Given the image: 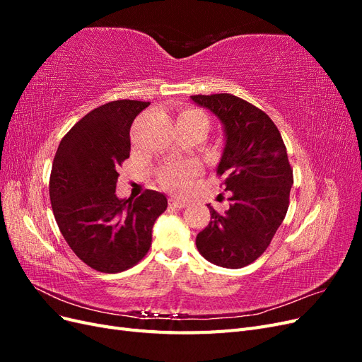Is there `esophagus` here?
Instances as JSON below:
<instances>
[{
    "instance_id": "1",
    "label": "esophagus",
    "mask_w": 362,
    "mask_h": 362,
    "mask_svg": "<svg viewBox=\"0 0 362 362\" xmlns=\"http://www.w3.org/2000/svg\"><path fill=\"white\" fill-rule=\"evenodd\" d=\"M169 205L173 206V208H184L185 205H187V202L181 201V199H177V198H170L169 199Z\"/></svg>"
}]
</instances>
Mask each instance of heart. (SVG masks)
Returning a JSON list of instances; mask_svg holds the SVG:
<instances>
[{"instance_id":"b5f03b06","label":"heart","mask_w":362,"mask_h":362,"mask_svg":"<svg viewBox=\"0 0 362 362\" xmlns=\"http://www.w3.org/2000/svg\"><path fill=\"white\" fill-rule=\"evenodd\" d=\"M178 122H202L208 125L206 116L194 108H187L178 116ZM201 170V164L194 160L172 163L164 166L158 175V181L164 189L173 193H184L189 189L190 180L198 175Z\"/></svg>"}]
</instances>
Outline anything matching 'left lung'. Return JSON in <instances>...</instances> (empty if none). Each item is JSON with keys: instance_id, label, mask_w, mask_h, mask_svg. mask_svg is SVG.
I'll list each match as a JSON object with an SVG mask.
<instances>
[{"instance_id": "left-lung-1", "label": "left lung", "mask_w": 362, "mask_h": 362, "mask_svg": "<svg viewBox=\"0 0 362 362\" xmlns=\"http://www.w3.org/2000/svg\"><path fill=\"white\" fill-rule=\"evenodd\" d=\"M225 128V149L217 166L229 208L210 205L211 221L196 237L201 255L216 266L242 269L264 254L287 214L293 169L279 129L258 107L231 93L193 95Z\"/></svg>"}]
</instances>
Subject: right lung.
<instances>
[{
	"label": "right lung",
	"mask_w": 362,
	"mask_h": 362,
	"mask_svg": "<svg viewBox=\"0 0 362 362\" xmlns=\"http://www.w3.org/2000/svg\"><path fill=\"white\" fill-rule=\"evenodd\" d=\"M151 103L119 100L87 113L64 136L52 161L49 199L74 254L103 273L128 270L151 247L152 226L166 211L163 193L116 196L117 169L129 157V128Z\"/></svg>",
	"instance_id": "right-lung-1"
}]
</instances>
